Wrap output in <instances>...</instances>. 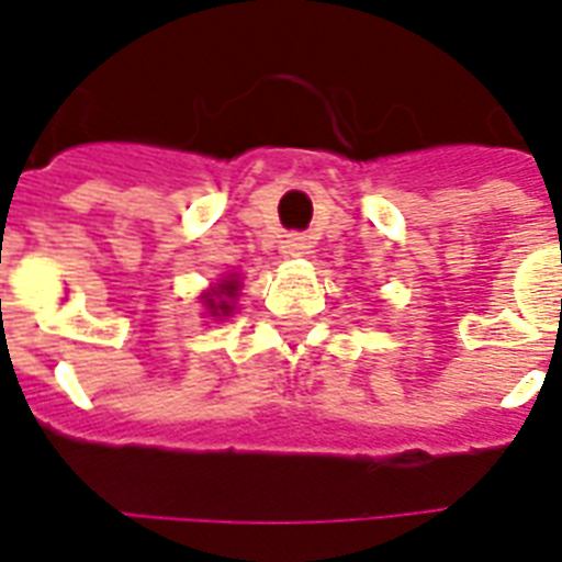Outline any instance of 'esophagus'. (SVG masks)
Listing matches in <instances>:
<instances>
[{"label":"esophagus","mask_w":562,"mask_h":562,"mask_svg":"<svg viewBox=\"0 0 562 562\" xmlns=\"http://www.w3.org/2000/svg\"><path fill=\"white\" fill-rule=\"evenodd\" d=\"M282 250H285L289 256H300L303 250H306V238H300V236L285 238V241H282Z\"/></svg>","instance_id":"obj_1"}]
</instances>
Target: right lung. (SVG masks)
<instances>
[{"mask_svg":"<svg viewBox=\"0 0 562 562\" xmlns=\"http://www.w3.org/2000/svg\"><path fill=\"white\" fill-rule=\"evenodd\" d=\"M215 294H218V297H236V282H224V285H221V291H215ZM206 306H210L212 315H218V312H224V315H227L229 312L227 300H218V303H215V297H206Z\"/></svg>","mask_w":562,"mask_h":562,"instance_id":"right-lung-1","label":"right lung"}]
</instances>
